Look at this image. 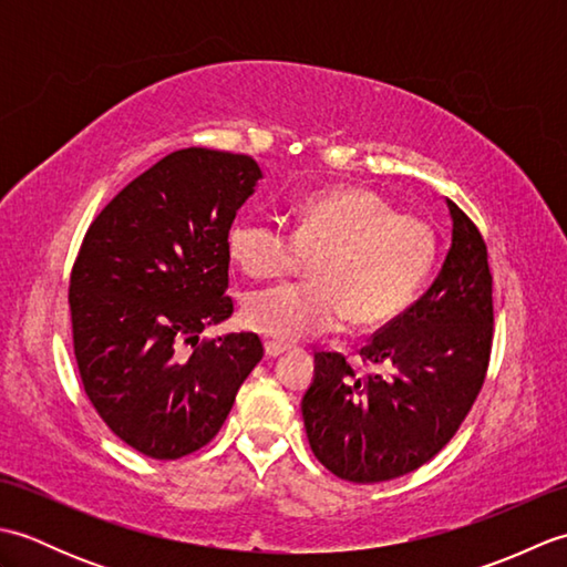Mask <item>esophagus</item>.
<instances>
[{"mask_svg":"<svg viewBox=\"0 0 567 567\" xmlns=\"http://www.w3.org/2000/svg\"><path fill=\"white\" fill-rule=\"evenodd\" d=\"M262 348H265V355H268V358H277V355H282L287 351V346L277 343V341H265Z\"/></svg>","mask_w":567,"mask_h":567,"instance_id":"34e87169","label":"esophagus"}]
</instances>
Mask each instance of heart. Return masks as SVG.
Returning a JSON list of instances; mask_svg holds the SVG:
<instances>
[{
  "instance_id": "1",
  "label": "heart",
  "mask_w": 567,
  "mask_h": 567,
  "mask_svg": "<svg viewBox=\"0 0 567 567\" xmlns=\"http://www.w3.org/2000/svg\"><path fill=\"white\" fill-rule=\"evenodd\" d=\"M431 226L365 187L317 192L297 204L295 231L265 219H236L228 256L248 277L297 270L307 256L315 280L256 290L244 321L256 333L295 343L341 329H372L400 317L431 270Z\"/></svg>"
}]
</instances>
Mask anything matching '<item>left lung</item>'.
Instances as JSON below:
<instances>
[{
    "mask_svg": "<svg viewBox=\"0 0 567 567\" xmlns=\"http://www.w3.org/2000/svg\"><path fill=\"white\" fill-rule=\"evenodd\" d=\"M451 248L424 297L360 348L384 375L360 378L341 353H315L302 416L319 463L372 485L429 463L483 390L492 351V275L477 226L445 199Z\"/></svg>",
    "mask_w": 567,
    "mask_h": 567,
    "instance_id": "left-lung-1",
    "label": "left lung"
}]
</instances>
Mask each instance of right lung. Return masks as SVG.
Returning <instances> with one entry per match:
<instances>
[{
	"mask_svg": "<svg viewBox=\"0 0 567 567\" xmlns=\"http://www.w3.org/2000/svg\"><path fill=\"white\" fill-rule=\"evenodd\" d=\"M260 177L250 155H165L100 212L72 265L84 392L118 439L155 461L207 445L262 358L256 333L199 341L234 311L228 228Z\"/></svg>",
	"mask_w": 567,
	"mask_h": 567,
	"instance_id": "right-lung-1",
	"label": "right lung"
}]
</instances>
